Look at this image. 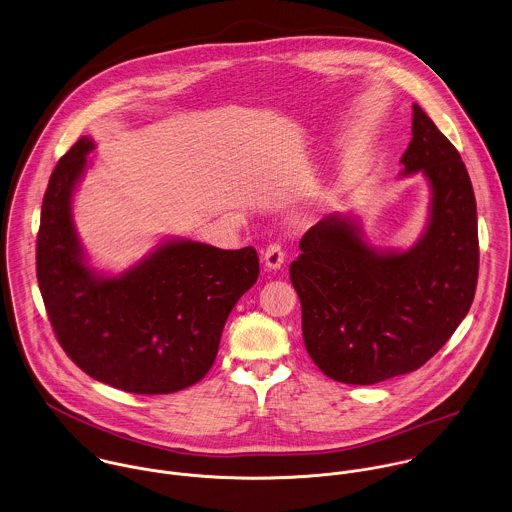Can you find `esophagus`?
I'll return each mask as SVG.
<instances>
[{
	"label": "esophagus",
	"instance_id": "34e87169",
	"mask_svg": "<svg viewBox=\"0 0 512 512\" xmlns=\"http://www.w3.org/2000/svg\"><path fill=\"white\" fill-rule=\"evenodd\" d=\"M263 261L269 269H281V265L285 263V249L281 247V243H271L263 251Z\"/></svg>",
	"mask_w": 512,
	"mask_h": 512
}]
</instances>
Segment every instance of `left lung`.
<instances>
[{
	"label": "left lung",
	"mask_w": 512,
	"mask_h": 512,
	"mask_svg": "<svg viewBox=\"0 0 512 512\" xmlns=\"http://www.w3.org/2000/svg\"><path fill=\"white\" fill-rule=\"evenodd\" d=\"M404 176L423 172L431 213L404 253L376 251L346 215L301 239L291 283L312 362L332 380L370 386L423 366L469 312L479 277L477 204L457 148L413 104Z\"/></svg>",
	"instance_id": "left-lung-1"
}]
</instances>
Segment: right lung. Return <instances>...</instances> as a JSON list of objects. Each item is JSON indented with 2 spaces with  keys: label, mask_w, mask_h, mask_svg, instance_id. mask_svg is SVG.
<instances>
[{
  "label": "right lung",
  "mask_w": 512,
  "mask_h": 512,
  "mask_svg": "<svg viewBox=\"0 0 512 512\" xmlns=\"http://www.w3.org/2000/svg\"><path fill=\"white\" fill-rule=\"evenodd\" d=\"M95 148L83 136L57 162L41 205L37 283L53 332L91 378L130 394H172L215 362L225 320L259 277L253 247L174 239L118 277L85 263L71 198Z\"/></svg>",
  "instance_id": "right-lung-1"
}]
</instances>
